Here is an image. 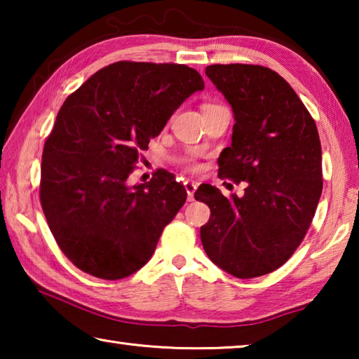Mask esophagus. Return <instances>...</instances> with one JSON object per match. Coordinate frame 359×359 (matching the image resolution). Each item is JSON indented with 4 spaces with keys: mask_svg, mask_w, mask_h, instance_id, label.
Listing matches in <instances>:
<instances>
[{
    "mask_svg": "<svg viewBox=\"0 0 359 359\" xmlns=\"http://www.w3.org/2000/svg\"><path fill=\"white\" fill-rule=\"evenodd\" d=\"M198 185L194 184V182H185V190H187V194H188V199L190 201H193L194 199V191H196Z\"/></svg>",
    "mask_w": 359,
    "mask_h": 359,
    "instance_id": "1",
    "label": "esophagus"
}]
</instances>
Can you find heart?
I'll use <instances>...</instances> for the list:
<instances>
[{
    "instance_id": "1",
    "label": "heart",
    "mask_w": 359,
    "mask_h": 359,
    "mask_svg": "<svg viewBox=\"0 0 359 359\" xmlns=\"http://www.w3.org/2000/svg\"><path fill=\"white\" fill-rule=\"evenodd\" d=\"M204 106H208V104H204Z\"/></svg>"
}]
</instances>
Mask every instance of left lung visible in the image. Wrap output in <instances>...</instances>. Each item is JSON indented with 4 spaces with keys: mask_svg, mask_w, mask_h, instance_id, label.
Returning a JSON list of instances; mask_svg holds the SVG:
<instances>
[{
    "mask_svg": "<svg viewBox=\"0 0 359 359\" xmlns=\"http://www.w3.org/2000/svg\"><path fill=\"white\" fill-rule=\"evenodd\" d=\"M205 76L233 107V142L218 156V177L247 182L244 196L212 185L194 193L210 208L201 242L238 278L274 272L306 238L323 190L321 144L311 112L290 83L259 65H210Z\"/></svg>",
    "mask_w": 359,
    "mask_h": 359,
    "instance_id": "8db88e82",
    "label": "left lung"
}]
</instances>
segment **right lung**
I'll list each match as a JSON object with an SVG mask.
<instances>
[{"instance_id":"add662e5","label":"right lung","mask_w":359,"mask_h":359,"mask_svg":"<svg viewBox=\"0 0 359 359\" xmlns=\"http://www.w3.org/2000/svg\"><path fill=\"white\" fill-rule=\"evenodd\" d=\"M203 88L187 65L123 60L60 107L42 151L39 199L60 250L85 274L118 280L151 258L187 190L165 169L133 188L126 179L175 109Z\"/></svg>"}]
</instances>
